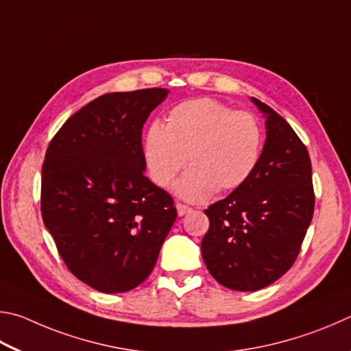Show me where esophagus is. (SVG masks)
Returning <instances> with one entry per match:
<instances>
[{"mask_svg":"<svg viewBox=\"0 0 351 351\" xmlns=\"http://www.w3.org/2000/svg\"><path fill=\"white\" fill-rule=\"evenodd\" d=\"M176 208H177V214H179L180 217L185 216V214H188L189 211H193V208H189V206L183 205V204H177V205H176Z\"/></svg>","mask_w":351,"mask_h":351,"instance_id":"esophagus-1","label":"esophagus"}]
</instances>
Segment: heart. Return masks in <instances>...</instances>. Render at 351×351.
<instances>
[{
    "instance_id": "1",
    "label": "heart",
    "mask_w": 351,
    "mask_h": 351,
    "mask_svg": "<svg viewBox=\"0 0 351 351\" xmlns=\"http://www.w3.org/2000/svg\"><path fill=\"white\" fill-rule=\"evenodd\" d=\"M261 152L262 129L256 117L211 98L177 104L165 126L154 123L143 140L146 168L158 186L168 188L189 163L191 169L176 193L191 202L241 188L254 172Z\"/></svg>"
}]
</instances>
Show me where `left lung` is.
<instances>
[{
	"label": "left lung",
	"instance_id": "obj_1",
	"mask_svg": "<svg viewBox=\"0 0 351 351\" xmlns=\"http://www.w3.org/2000/svg\"><path fill=\"white\" fill-rule=\"evenodd\" d=\"M267 138L250 179L205 214L210 230L202 257L220 285L257 291L282 278L296 261L315 211L311 160L298 134L265 103Z\"/></svg>",
	"mask_w": 351,
	"mask_h": 351
}]
</instances>
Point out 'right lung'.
<instances>
[{
    "label": "right lung",
    "instance_id": "obj_1",
    "mask_svg": "<svg viewBox=\"0 0 351 351\" xmlns=\"http://www.w3.org/2000/svg\"><path fill=\"white\" fill-rule=\"evenodd\" d=\"M168 89L104 94L55 134L41 216L69 271L101 293L140 285L174 225V200L145 176L141 129Z\"/></svg>",
    "mask_w": 351,
    "mask_h": 351
}]
</instances>
